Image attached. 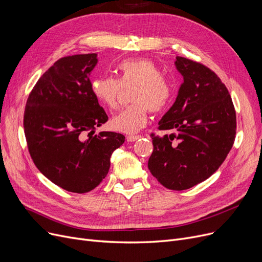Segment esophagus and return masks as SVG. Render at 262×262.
<instances>
[{
  "label": "esophagus",
  "instance_id": "1",
  "mask_svg": "<svg viewBox=\"0 0 262 262\" xmlns=\"http://www.w3.org/2000/svg\"><path fill=\"white\" fill-rule=\"evenodd\" d=\"M140 138H141V135H128L127 141L128 142H135V141H138Z\"/></svg>",
  "mask_w": 262,
  "mask_h": 262
}]
</instances>
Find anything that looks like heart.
Wrapping results in <instances>:
<instances>
[{
    "instance_id": "b5f03b06",
    "label": "heart",
    "mask_w": 262,
    "mask_h": 262,
    "mask_svg": "<svg viewBox=\"0 0 262 262\" xmlns=\"http://www.w3.org/2000/svg\"><path fill=\"white\" fill-rule=\"evenodd\" d=\"M116 69L118 80L113 77L93 79L92 94L101 105L113 110L117 106L121 86L135 85L131 95L134 103L112 118L111 126L122 133H138L147 124L149 111L160 112L168 105L172 97V85L162 77V71L154 61L146 58L122 60Z\"/></svg>"
}]
</instances>
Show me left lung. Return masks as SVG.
I'll return each instance as SVG.
<instances>
[{"label":"left lung","instance_id":"obj_1","mask_svg":"<svg viewBox=\"0 0 262 262\" xmlns=\"http://www.w3.org/2000/svg\"><path fill=\"white\" fill-rule=\"evenodd\" d=\"M175 66L183 82L158 123L172 133L151 134L148 168L165 188L182 191L216 171L233 145L236 123L230 95L212 70L181 56Z\"/></svg>","mask_w":262,"mask_h":262}]
</instances>
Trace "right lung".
Returning a JSON list of instances; mask_svg holds the SVG:
<instances>
[{
    "label": "right lung",
    "instance_id": "add662e5",
    "mask_svg": "<svg viewBox=\"0 0 262 262\" xmlns=\"http://www.w3.org/2000/svg\"><path fill=\"white\" fill-rule=\"evenodd\" d=\"M97 54L58 59L34 86L24 112L29 151L43 176L68 192L87 193L106 177L124 143L116 132L95 134L107 121L91 91Z\"/></svg>",
    "mask_w": 262,
    "mask_h": 262
}]
</instances>
